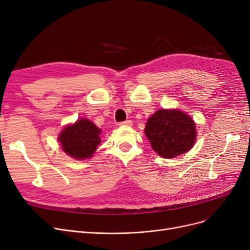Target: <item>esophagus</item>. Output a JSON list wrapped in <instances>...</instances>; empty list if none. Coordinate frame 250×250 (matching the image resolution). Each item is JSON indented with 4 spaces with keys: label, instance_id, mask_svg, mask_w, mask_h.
<instances>
[{
    "label": "esophagus",
    "instance_id": "34e87169",
    "mask_svg": "<svg viewBox=\"0 0 250 250\" xmlns=\"http://www.w3.org/2000/svg\"><path fill=\"white\" fill-rule=\"evenodd\" d=\"M120 125H125V126H129V125H133V122L132 121H129V120H127V121H125V122H122V123H120L118 124Z\"/></svg>",
    "mask_w": 250,
    "mask_h": 250
}]
</instances>
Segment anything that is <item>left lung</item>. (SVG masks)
Instances as JSON below:
<instances>
[{
    "instance_id": "8db88e82",
    "label": "left lung",
    "mask_w": 250,
    "mask_h": 250,
    "mask_svg": "<svg viewBox=\"0 0 250 250\" xmlns=\"http://www.w3.org/2000/svg\"><path fill=\"white\" fill-rule=\"evenodd\" d=\"M145 134L153 150L164 158L190 150L196 136L192 118L178 109L156 111L147 122Z\"/></svg>"
}]
</instances>
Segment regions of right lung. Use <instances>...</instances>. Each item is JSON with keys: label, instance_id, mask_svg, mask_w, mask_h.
Masks as SVG:
<instances>
[{"label": "right lung", "instance_id": "1", "mask_svg": "<svg viewBox=\"0 0 250 250\" xmlns=\"http://www.w3.org/2000/svg\"><path fill=\"white\" fill-rule=\"evenodd\" d=\"M101 129L88 120H79L62 129L59 141L63 152L75 159L90 158L100 145Z\"/></svg>", "mask_w": 250, "mask_h": 250}]
</instances>
